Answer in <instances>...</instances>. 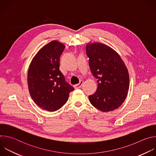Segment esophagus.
I'll return each mask as SVG.
<instances>
[{
	"label": "esophagus",
	"instance_id": "esophagus-1",
	"mask_svg": "<svg viewBox=\"0 0 156 156\" xmlns=\"http://www.w3.org/2000/svg\"><path fill=\"white\" fill-rule=\"evenodd\" d=\"M83 81L81 80V81H80V82H79V83H78V84H75V85H74L73 86H74V87H75V89L80 88V87L82 86V85H83Z\"/></svg>",
	"mask_w": 156,
	"mask_h": 156
}]
</instances>
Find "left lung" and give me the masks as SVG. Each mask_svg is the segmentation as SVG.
I'll list each match as a JSON object with an SVG mask.
<instances>
[{"mask_svg": "<svg viewBox=\"0 0 156 156\" xmlns=\"http://www.w3.org/2000/svg\"><path fill=\"white\" fill-rule=\"evenodd\" d=\"M86 51L98 82L96 91L89 96L91 104L105 112L119 108L126 98L129 84L124 62L114 50L102 43H88Z\"/></svg>", "mask_w": 156, "mask_h": 156, "instance_id": "1", "label": "left lung"}]
</instances>
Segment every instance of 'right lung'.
Masks as SVG:
<instances>
[{"mask_svg":"<svg viewBox=\"0 0 156 156\" xmlns=\"http://www.w3.org/2000/svg\"><path fill=\"white\" fill-rule=\"evenodd\" d=\"M65 49L53 41L44 46L32 60L28 72V85L34 102L48 111H55L67 101L74 87L65 81L59 70V60Z\"/></svg>","mask_w":156,"mask_h":156,"instance_id":"add662e5","label":"right lung"}]
</instances>
